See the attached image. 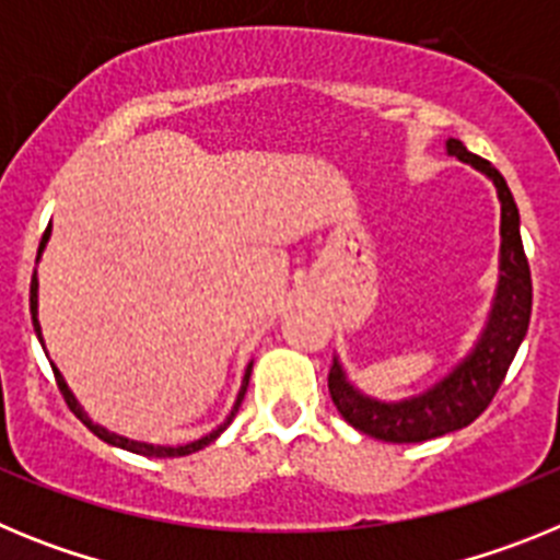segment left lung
Wrapping results in <instances>:
<instances>
[{"mask_svg":"<svg viewBox=\"0 0 560 560\" xmlns=\"http://www.w3.org/2000/svg\"><path fill=\"white\" fill-rule=\"evenodd\" d=\"M446 148L459 162H468V165L488 173L499 190V201H502V275H499L497 303H493L491 323L485 328L477 350L448 378H443L438 387L418 395V398L400 400V404H381V400L364 398L350 387L341 368L334 361V370L328 375L334 407L339 409L341 418L348 420L350 427L359 429L361 434L384 440V443H423V440H434L440 434L457 432V429L474 423L488 409L497 389L502 387L513 355H516L518 345L527 334V325H530V264L524 255L518 210L511 187L491 162L468 151L459 140H448Z\"/></svg>","mask_w":560,"mask_h":560,"instance_id":"obj_1","label":"left lung"}]
</instances>
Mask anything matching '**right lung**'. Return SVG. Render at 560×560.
Listing matches in <instances>:
<instances>
[{"mask_svg": "<svg viewBox=\"0 0 560 560\" xmlns=\"http://www.w3.org/2000/svg\"><path fill=\"white\" fill-rule=\"evenodd\" d=\"M47 237H49V226H47V230H44V237H42V244H38V252L44 249V244H47ZM36 291H38V280H36V275H33V280H30V314H33V328H36L38 339H42V328H38V319H36V308H38V294H36ZM52 373H56V384H58V389H61L63 400H67V407L72 409V412H75L78 418L83 420V423H86V429H89V432H95L97 438H101V440H106V443H112V446H120V448H126V452H133V454H145V457H185V454H192V452H199V448L210 446L212 440L219 438V434L224 432L226 427H230V423H232V418H235V412H237V407H241V400H244V395H246V387H249V373H252V364H249V368H246L244 384H241V393H237L235 407H232V412H230V418H226V423H224V427H219V429H215V432H210V434H207V438L196 440V443H187V446H179V448L148 446V443H137V440H126V438H120V434H112V432H106V429H103V427H95V423H92V420H89L86 415L81 412V407H78L75 395L69 393L67 381L61 378V373H58L56 368H52Z\"/></svg>", "mask_w": 560, "mask_h": 560, "instance_id": "obj_1", "label": "right lung"}]
</instances>
